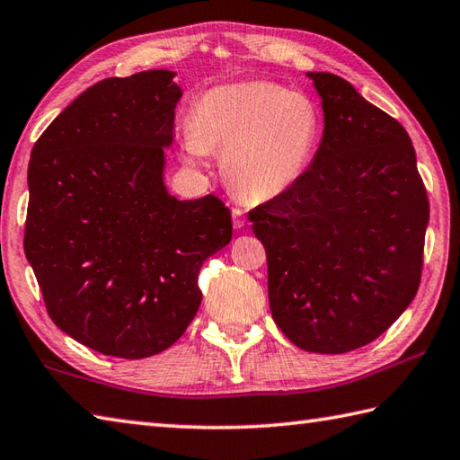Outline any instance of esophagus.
I'll list each match as a JSON object with an SVG mask.
<instances>
[{"label": "esophagus", "instance_id": "1", "mask_svg": "<svg viewBox=\"0 0 460 460\" xmlns=\"http://www.w3.org/2000/svg\"><path fill=\"white\" fill-rule=\"evenodd\" d=\"M231 215H233V227H235V229H243V227H245V223H247L245 211L239 209V207H235V209L231 211Z\"/></svg>", "mask_w": 460, "mask_h": 460}]
</instances>
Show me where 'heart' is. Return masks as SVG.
I'll return each mask as SVG.
<instances>
[{
  "mask_svg": "<svg viewBox=\"0 0 460 460\" xmlns=\"http://www.w3.org/2000/svg\"><path fill=\"white\" fill-rule=\"evenodd\" d=\"M321 129L311 97L269 81H241L197 97L183 149L197 164L209 151L223 153L229 185L249 201H267L305 175Z\"/></svg>",
  "mask_w": 460,
  "mask_h": 460,
  "instance_id": "obj_1",
  "label": "heart"
}]
</instances>
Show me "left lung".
<instances>
[{
  "label": "left lung",
  "instance_id": "left-lung-1",
  "mask_svg": "<svg viewBox=\"0 0 460 460\" xmlns=\"http://www.w3.org/2000/svg\"><path fill=\"white\" fill-rule=\"evenodd\" d=\"M325 131L285 193L249 211L267 253L269 305L299 349H361L415 299L429 197L407 129L343 77L307 74Z\"/></svg>",
  "mask_w": 460,
  "mask_h": 460
}]
</instances>
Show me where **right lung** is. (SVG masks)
I'll list each match as a JSON object with an SVG mask.
<instances>
[{
	"label": "right lung",
	"instance_id": "1",
	"mask_svg": "<svg viewBox=\"0 0 460 460\" xmlns=\"http://www.w3.org/2000/svg\"><path fill=\"white\" fill-rule=\"evenodd\" d=\"M167 69L110 77L31 149L23 249L51 321L97 353L146 358L183 335L207 257L231 241L219 197L164 185L181 89Z\"/></svg>",
	"mask_w": 460,
	"mask_h": 460
}]
</instances>
